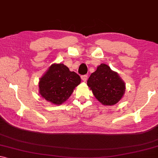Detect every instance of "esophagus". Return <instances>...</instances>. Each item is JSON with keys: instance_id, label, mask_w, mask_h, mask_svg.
<instances>
[{"instance_id": "34e87169", "label": "esophagus", "mask_w": 158, "mask_h": 158, "mask_svg": "<svg viewBox=\"0 0 158 158\" xmlns=\"http://www.w3.org/2000/svg\"><path fill=\"white\" fill-rule=\"evenodd\" d=\"M81 79L83 80V81H87V79H88V75H82L81 76Z\"/></svg>"}]
</instances>
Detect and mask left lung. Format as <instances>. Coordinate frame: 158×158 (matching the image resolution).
<instances>
[{
	"label": "left lung",
	"mask_w": 158,
	"mask_h": 158,
	"mask_svg": "<svg viewBox=\"0 0 158 158\" xmlns=\"http://www.w3.org/2000/svg\"><path fill=\"white\" fill-rule=\"evenodd\" d=\"M93 94L104 106H114L123 97L125 83L117 73L110 67L101 64L87 81Z\"/></svg>",
	"instance_id": "1"
}]
</instances>
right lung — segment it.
Here are the masks:
<instances>
[{"mask_svg": "<svg viewBox=\"0 0 158 158\" xmlns=\"http://www.w3.org/2000/svg\"><path fill=\"white\" fill-rule=\"evenodd\" d=\"M81 81L80 76L64 64H53L40 78L39 92L48 102L61 105L69 99Z\"/></svg>", "mask_w": 158, "mask_h": 158, "instance_id": "right-lung-1", "label": "right lung"}]
</instances>
